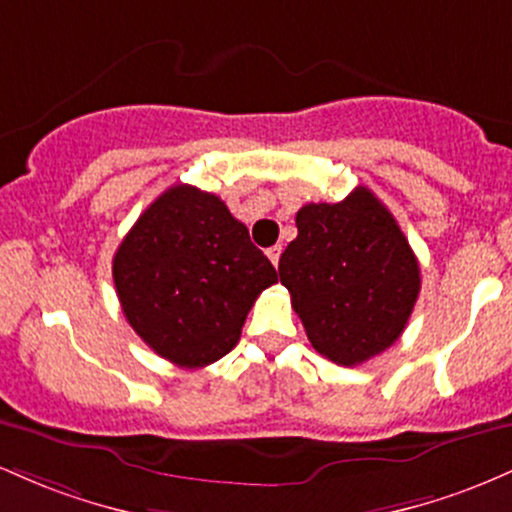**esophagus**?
<instances>
[{
  "mask_svg": "<svg viewBox=\"0 0 512 512\" xmlns=\"http://www.w3.org/2000/svg\"><path fill=\"white\" fill-rule=\"evenodd\" d=\"M280 254H283V249H280V246H271V249L266 251V256L271 258V263L275 268H278V261H280Z\"/></svg>",
  "mask_w": 512,
  "mask_h": 512,
  "instance_id": "obj_1",
  "label": "esophagus"
}]
</instances>
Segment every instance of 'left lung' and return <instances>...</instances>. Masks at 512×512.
I'll return each mask as SVG.
<instances>
[{"label": "left lung", "instance_id": "1", "mask_svg": "<svg viewBox=\"0 0 512 512\" xmlns=\"http://www.w3.org/2000/svg\"><path fill=\"white\" fill-rule=\"evenodd\" d=\"M295 225L278 273L309 343L346 367L380 355L421 292L418 258L394 215L358 186L341 203H307Z\"/></svg>", "mask_w": 512, "mask_h": 512}]
</instances>
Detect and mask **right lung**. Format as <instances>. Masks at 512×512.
<instances>
[{"instance_id":"1","label":"right lung","mask_w":512,"mask_h":512,"mask_svg":"<svg viewBox=\"0 0 512 512\" xmlns=\"http://www.w3.org/2000/svg\"><path fill=\"white\" fill-rule=\"evenodd\" d=\"M113 283L137 336L195 370L237 346L246 314L278 275L217 195L176 183L120 241Z\"/></svg>"}]
</instances>
